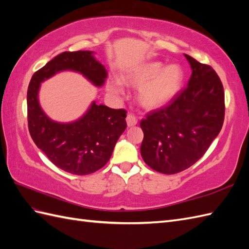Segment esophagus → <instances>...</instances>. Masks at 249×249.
<instances>
[{
    "mask_svg": "<svg viewBox=\"0 0 249 249\" xmlns=\"http://www.w3.org/2000/svg\"><path fill=\"white\" fill-rule=\"evenodd\" d=\"M126 122H127V125H128V127L135 126L138 123V119H137L135 114L129 113V114H127V117H126Z\"/></svg>",
    "mask_w": 249,
    "mask_h": 249,
    "instance_id": "34e87169",
    "label": "esophagus"
}]
</instances>
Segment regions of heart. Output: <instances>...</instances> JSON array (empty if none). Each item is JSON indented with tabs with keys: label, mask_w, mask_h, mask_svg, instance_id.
<instances>
[{
	"label": "heart",
	"mask_w": 249,
	"mask_h": 249,
	"mask_svg": "<svg viewBox=\"0 0 249 249\" xmlns=\"http://www.w3.org/2000/svg\"><path fill=\"white\" fill-rule=\"evenodd\" d=\"M184 70L178 64L165 66L162 62H149L139 66L126 76L129 85L140 89L139 101L147 109H157L173 100L182 89ZM107 89L112 93L122 90V83L113 80Z\"/></svg>",
	"instance_id": "1"
}]
</instances>
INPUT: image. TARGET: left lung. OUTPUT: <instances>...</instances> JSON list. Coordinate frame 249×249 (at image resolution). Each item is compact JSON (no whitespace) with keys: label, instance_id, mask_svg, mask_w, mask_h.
Wrapping results in <instances>:
<instances>
[{"label":"left lung","instance_id":"obj_1","mask_svg":"<svg viewBox=\"0 0 249 249\" xmlns=\"http://www.w3.org/2000/svg\"><path fill=\"white\" fill-rule=\"evenodd\" d=\"M190 64L187 87L167 105L149 111L141 121V156L159 173L174 175L203 157L224 122V89L219 75L206 64L184 54Z\"/></svg>","mask_w":249,"mask_h":249}]
</instances>
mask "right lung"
Listing matches in <instances>:
<instances>
[{
    "label": "right lung",
    "instance_id": "add662e5",
    "mask_svg": "<svg viewBox=\"0 0 249 249\" xmlns=\"http://www.w3.org/2000/svg\"><path fill=\"white\" fill-rule=\"evenodd\" d=\"M64 70L79 72L94 86L104 85L107 71L92 52H65L36 71L27 90L28 129L35 144L56 167L69 174L85 176L109 161L126 129V110L112 109L93 101L80 119L59 123L43 111L39 102L41 83Z\"/></svg>",
    "mask_w": 249,
    "mask_h": 249
}]
</instances>
